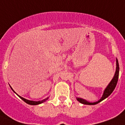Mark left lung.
Here are the masks:
<instances>
[{
    "label": "left lung",
    "mask_w": 125,
    "mask_h": 125,
    "mask_svg": "<svg viewBox=\"0 0 125 125\" xmlns=\"http://www.w3.org/2000/svg\"><path fill=\"white\" fill-rule=\"evenodd\" d=\"M119 63H118V59L116 58V72H115V74H114V77H113V79L111 80V82L109 83V84H108L107 86L106 87V88L105 89L103 95L101 97L100 100L97 102H90L86 101V100H84L83 98H78V97H76V99L78 100L80 103L83 104H86V105H95L98 104L99 102H100L101 101H102L103 100L105 99L107 97L109 96L111 93H113V92L114 91V88H116V86L117 84V83H118V77H119Z\"/></svg>",
    "instance_id": "8db88e82"
}]
</instances>
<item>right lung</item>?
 Listing matches in <instances>:
<instances>
[{
    "instance_id": "1",
    "label": "right lung",
    "mask_w": 125,
    "mask_h": 125,
    "mask_svg": "<svg viewBox=\"0 0 125 125\" xmlns=\"http://www.w3.org/2000/svg\"><path fill=\"white\" fill-rule=\"evenodd\" d=\"M10 87H11V86H10ZM11 88L12 89V91H13V92H14V93H16V92H14V90H13V89H12V88H11ZM16 95H17L19 97H20V98H21V99H22V100H23V101L25 102H26V103L28 104L33 105H38V104H40L43 103V102H44L46 101V100H48V98H45V99H44V100H41V101H37V102H36V101H32V100H27V99H25V98H23V97H21V96H20V95H18V94H16Z\"/></svg>"
}]
</instances>
